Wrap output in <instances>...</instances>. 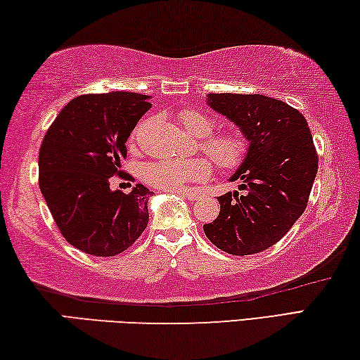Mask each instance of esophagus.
Instances as JSON below:
<instances>
[{"label": "esophagus", "mask_w": 360, "mask_h": 360, "mask_svg": "<svg viewBox=\"0 0 360 360\" xmlns=\"http://www.w3.org/2000/svg\"><path fill=\"white\" fill-rule=\"evenodd\" d=\"M170 193H175V194H181L185 199L188 201H196L201 196V193L196 191V190H190V188H181V190H170Z\"/></svg>", "instance_id": "34e87169"}]
</instances>
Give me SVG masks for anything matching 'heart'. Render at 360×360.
<instances>
[{"label":"heart","instance_id":"1","mask_svg":"<svg viewBox=\"0 0 360 360\" xmlns=\"http://www.w3.org/2000/svg\"><path fill=\"white\" fill-rule=\"evenodd\" d=\"M179 120L185 131L201 140L204 150L214 164L223 170L238 169L244 162L249 151V141L240 132L228 131L210 135L214 131V121L196 110H184ZM139 131L134 132L137 137ZM212 166L207 159H161L145 164L141 169V176L146 184L162 190H181L188 184H196L209 179Z\"/></svg>","mask_w":360,"mask_h":360}]
</instances>
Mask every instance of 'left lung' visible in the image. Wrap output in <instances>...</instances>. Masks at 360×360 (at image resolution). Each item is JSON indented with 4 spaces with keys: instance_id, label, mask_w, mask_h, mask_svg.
<instances>
[{
    "instance_id": "left-lung-1",
    "label": "left lung",
    "mask_w": 360,
    "mask_h": 360,
    "mask_svg": "<svg viewBox=\"0 0 360 360\" xmlns=\"http://www.w3.org/2000/svg\"><path fill=\"white\" fill-rule=\"evenodd\" d=\"M207 105L239 127L249 141L244 162L229 181L238 191L219 196L220 214L205 223L214 245L231 255H252L284 238L308 204L317 153L304 116L260 94H209Z\"/></svg>"
}]
</instances>
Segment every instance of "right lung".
Returning a JSON list of instances; mask_svg holds the SVG:
<instances>
[{
	"label": "right lung",
	"instance_id": "obj_1",
	"mask_svg": "<svg viewBox=\"0 0 360 360\" xmlns=\"http://www.w3.org/2000/svg\"><path fill=\"white\" fill-rule=\"evenodd\" d=\"M150 96L115 91L87 94L65 105L39 150V188L56 225L76 249L113 257L148 225L151 191L111 190L127 155L126 141L151 108Z\"/></svg>",
	"mask_w": 360,
	"mask_h": 360
}]
</instances>
